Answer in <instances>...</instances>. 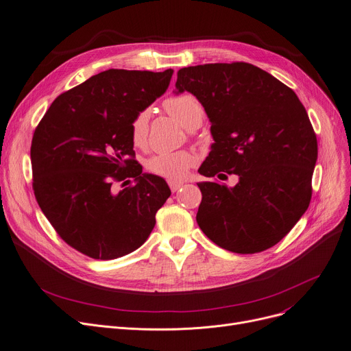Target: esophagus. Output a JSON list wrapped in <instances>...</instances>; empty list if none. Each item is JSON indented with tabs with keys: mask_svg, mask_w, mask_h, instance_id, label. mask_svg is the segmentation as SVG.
Returning a JSON list of instances; mask_svg holds the SVG:
<instances>
[{
	"mask_svg": "<svg viewBox=\"0 0 351 351\" xmlns=\"http://www.w3.org/2000/svg\"><path fill=\"white\" fill-rule=\"evenodd\" d=\"M168 183H169V188H171L172 192H176V191H179L183 186L182 182H176V180H169Z\"/></svg>",
	"mask_w": 351,
	"mask_h": 351,
	"instance_id": "1",
	"label": "esophagus"
}]
</instances>
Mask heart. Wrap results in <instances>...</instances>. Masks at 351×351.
I'll return each mask as SVG.
<instances>
[{
    "instance_id": "b5f03b06",
    "label": "heart",
    "mask_w": 351,
    "mask_h": 351,
    "mask_svg": "<svg viewBox=\"0 0 351 351\" xmlns=\"http://www.w3.org/2000/svg\"><path fill=\"white\" fill-rule=\"evenodd\" d=\"M163 105L166 112L186 129H192L204 121V106L196 97L188 92L168 98ZM149 119L151 112L147 109L141 110L134 117L131 122V139L135 146H143L146 143L147 132H149ZM193 165L195 156L186 151L162 152L147 160V169L171 180H179L188 175Z\"/></svg>"
}]
</instances>
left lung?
Segmentation results:
<instances>
[{
	"label": "left lung",
	"instance_id": "obj_1",
	"mask_svg": "<svg viewBox=\"0 0 351 351\" xmlns=\"http://www.w3.org/2000/svg\"><path fill=\"white\" fill-rule=\"evenodd\" d=\"M185 90L205 108L215 141L199 173L239 178L233 188L197 183L199 228L233 253L279 243L311 199L317 139L303 104L293 89L246 62L182 68L175 94Z\"/></svg>",
	"mask_w": 351,
	"mask_h": 351
}]
</instances>
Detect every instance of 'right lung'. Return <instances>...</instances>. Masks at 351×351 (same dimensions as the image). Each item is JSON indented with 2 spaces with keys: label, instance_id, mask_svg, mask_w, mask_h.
Segmentation results:
<instances>
[{
  "label": "right lung",
  "instance_id": "obj_1",
  "mask_svg": "<svg viewBox=\"0 0 351 351\" xmlns=\"http://www.w3.org/2000/svg\"><path fill=\"white\" fill-rule=\"evenodd\" d=\"M163 72L108 69L55 99L31 143L36 202L62 241L98 261L141 247L171 196L134 159L131 122L169 86ZM134 178L117 191V181Z\"/></svg>",
  "mask_w": 351,
  "mask_h": 351
}]
</instances>
